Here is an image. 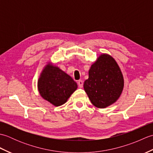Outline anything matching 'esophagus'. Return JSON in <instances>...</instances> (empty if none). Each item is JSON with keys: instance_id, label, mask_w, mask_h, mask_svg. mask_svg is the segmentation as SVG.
Segmentation results:
<instances>
[{"instance_id": "obj_1", "label": "esophagus", "mask_w": 153, "mask_h": 153, "mask_svg": "<svg viewBox=\"0 0 153 153\" xmlns=\"http://www.w3.org/2000/svg\"><path fill=\"white\" fill-rule=\"evenodd\" d=\"M77 83H78L79 87H80V88H82L83 85V81L82 80H79L78 82H77Z\"/></svg>"}]
</instances>
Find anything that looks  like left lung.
<instances>
[{"label":"left lung","mask_w":153,"mask_h":153,"mask_svg":"<svg viewBox=\"0 0 153 153\" xmlns=\"http://www.w3.org/2000/svg\"><path fill=\"white\" fill-rule=\"evenodd\" d=\"M83 87L97 108H106L115 102L122 92L123 78L114 58L105 54L100 56L91 67Z\"/></svg>","instance_id":"obj_1"}]
</instances>
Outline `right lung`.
Segmentation results:
<instances>
[{
  "label": "right lung",
  "mask_w": 153,
  "mask_h": 153,
  "mask_svg": "<svg viewBox=\"0 0 153 153\" xmlns=\"http://www.w3.org/2000/svg\"><path fill=\"white\" fill-rule=\"evenodd\" d=\"M77 88L76 82L58 67L48 64L38 81L41 97L56 106L62 105Z\"/></svg>",
  "instance_id": "right-lung-1"
}]
</instances>
